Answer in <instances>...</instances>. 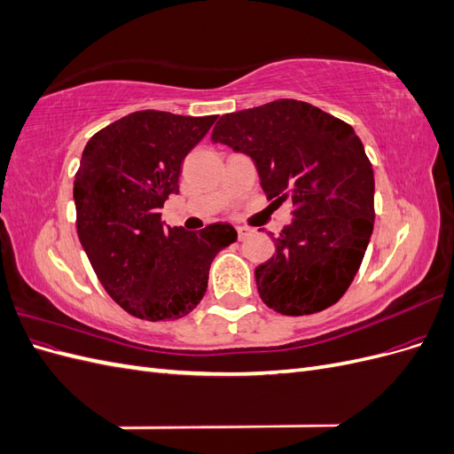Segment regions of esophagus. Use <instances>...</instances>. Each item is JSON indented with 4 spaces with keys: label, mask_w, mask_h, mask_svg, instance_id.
Returning <instances> with one entry per match:
<instances>
[{
    "label": "esophagus",
    "mask_w": 454,
    "mask_h": 454,
    "mask_svg": "<svg viewBox=\"0 0 454 454\" xmlns=\"http://www.w3.org/2000/svg\"><path fill=\"white\" fill-rule=\"evenodd\" d=\"M237 235H239V240H244L248 235H252V229L250 227H244V225H239L237 227Z\"/></svg>",
    "instance_id": "obj_1"
}]
</instances>
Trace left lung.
<instances>
[{
    "label": "left lung",
    "instance_id": "8db88e82",
    "mask_svg": "<svg viewBox=\"0 0 454 454\" xmlns=\"http://www.w3.org/2000/svg\"><path fill=\"white\" fill-rule=\"evenodd\" d=\"M212 142L255 162L267 199L294 202L274 254L255 269L263 303L286 316L335 305L358 272L375 222V177L354 129L282 98L219 117ZM274 200V202H277Z\"/></svg>",
    "mask_w": 454,
    "mask_h": 454
}]
</instances>
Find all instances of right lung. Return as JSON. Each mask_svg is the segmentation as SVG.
<instances>
[{"label":"right lung","instance_id":"1","mask_svg":"<svg viewBox=\"0 0 454 454\" xmlns=\"http://www.w3.org/2000/svg\"><path fill=\"white\" fill-rule=\"evenodd\" d=\"M217 115L144 109L89 140L74 182L77 235L104 290L136 318L177 320L208 287L215 254L237 231L164 227L160 208L180 191L182 162Z\"/></svg>","mask_w":454,"mask_h":454}]
</instances>
